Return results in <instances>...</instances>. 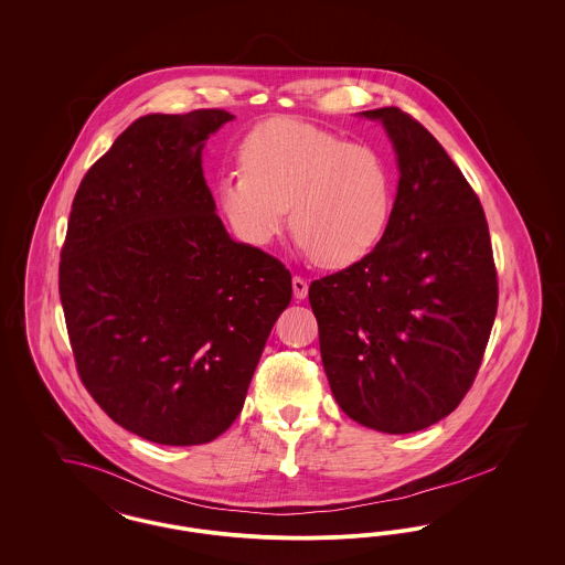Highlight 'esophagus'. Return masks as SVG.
I'll return each mask as SVG.
<instances>
[{
  "instance_id": "obj_1",
  "label": "esophagus",
  "mask_w": 565,
  "mask_h": 565,
  "mask_svg": "<svg viewBox=\"0 0 565 565\" xmlns=\"http://www.w3.org/2000/svg\"><path fill=\"white\" fill-rule=\"evenodd\" d=\"M292 290H295V298L302 300V298H307V295H309V284L302 277H295L292 279Z\"/></svg>"
}]
</instances>
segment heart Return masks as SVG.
I'll use <instances>...</instances> for the list:
<instances>
[{
	"label": "heart",
	"mask_w": 565,
	"mask_h": 565,
	"mask_svg": "<svg viewBox=\"0 0 565 565\" xmlns=\"http://www.w3.org/2000/svg\"><path fill=\"white\" fill-rule=\"evenodd\" d=\"M239 161L243 173L220 178L217 203L245 242H270L290 210V231L311 260L343 269L366 258L390 226L394 175L375 146L275 118L243 139Z\"/></svg>",
	"instance_id": "1"
}]
</instances>
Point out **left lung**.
<instances>
[{"label": "left lung", "instance_id": "obj_1", "mask_svg": "<svg viewBox=\"0 0 565 565\" xmlns=\"http://www.w3.org/2000/svg\"><path fill=\"white\" fill-rule=\"evenodd\" d=\"M383 125L398 164L390 226L375 249L309 286L334 401L385 434L424 430L470 390L498 311L479 196L436 137L398 108Z\"/></svg>", "mask_w": 565, "mask_h": 565}]
</instances>
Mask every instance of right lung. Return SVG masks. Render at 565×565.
<instances>
[{
    "label": "right lung",
    "instance_id": "add662e5",
    "mask_svg": "<svg viewBox=\"0 0 565 565\" xmlns=\"http://www.w3.org/2000/svg\"><path fill=\"white\" fill-rule=\"evenodd\" d=\"M235 116L148 114L76 192L58 292L82 383L125 430L171 447L228 430L292 275L215 214L203 148Z\"/></svg>",
    "mask_w": 565,
    "mask_h": 565
}]
</instances>
